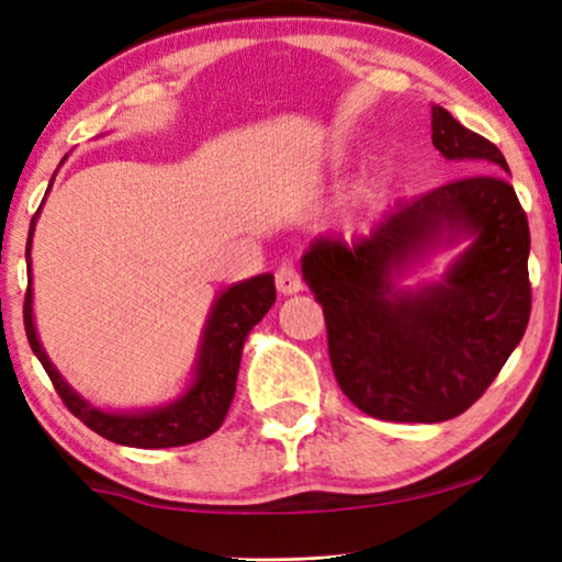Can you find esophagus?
Returning a JSON list of instances; mask_svg holds the SVG:
<instances>
[{
	"mask_svg": "<svg viewBox=\"0 0 562 562\" xmlns=\"http://www.w3.org/2000/svg\"><path fill=\"white\" fill-rule=\"evenodd\" d=\"M273 279H276V289H279L281 294H296V291H302V276H299L296 266L291 263V260H281L279 268H276Z\"/></svg>",
	"mask_w": 562,
	"mask_h": 562,
	"instance_id": "obj_1",
	"label": "esophagus"
}]
</instances>
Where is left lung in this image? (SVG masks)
Wrapping results in <instances>:
<instances>
[{
	"label": "left lung",
	"mask_w": 562,
	"mask_h": 562,
	"mask_svg": "<svg viewBox=\"0 0 562 562\" xmlns=\"http://www.w3.org/2000/svg\"><path fill=\"white\" fill-rule=\"evenodd\" d=\"M432 145L479 173L398 202L366 235H322L302 258L335 379L383 422L463 414L494 383L532 312L529 225L502 150L442 106H432ZM456 236L472 243L442 284L397 289L429 247Z\"/></svg>",
	"instance_id": "8db88e82"
}]
</instances>
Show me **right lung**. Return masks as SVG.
<instances>
[{"mask_svg":"<svg viewBox=\"0 0 562 562\" xmlns=\"http://www.w3.org/2000/svg\"><path fill=\"white\" fill-rule=\"evenodd\" d=\"M33 225H30L25 248L27 291L25 306H22V317H25V335L30 348H33L37 360L43 363L45 373H48L53 389L58 391L66 409L71 412L76 419H81L89 429H94L97 435H102L106 440L117 445H127V448H181V445L199 442L204 440V437H210L212 432H217L220 425L227 417L229 404H233L245 337H248L250 329L266 317V312L271 310L276 302L273 276L263 273L250 281L235 283V286H229L225 294L217 299L204 329L196 379L179 402L145 414L99 412L97 406L83 402L76 391L68 389V383L60 379V373L53 368L48 356H45V350L41 348V342H37L33 325V306H30V302H33V289H30V240H33Z\"/></svg>","mask_w":562,"mask_h":562,"instance_id":"right-lung-1","label":"right lung"}]
</instances>
